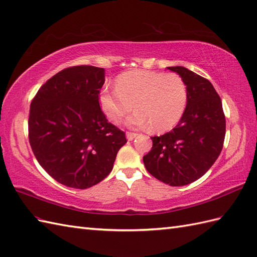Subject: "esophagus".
Masks as SVG:
<instances>
[{
    "mask_svg": "<svg viewBox=\"0 0 257 257\" xmlns=\"http://www.w3.org/2000/svg\"><path fill=\"white\" fill-rule=\"evenodd\" d=\"M137 135H139V134L133 133V132H127V133H126V139H127L128 141H133L134 139H136Z\"/></svg>",
    "mask_w": 257,
    "mask_h": 257,
    "instance_id": "esophagus-1",
    "label": "esophagus"
}]
</instances>
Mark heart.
<instances>
[{"label": "heart", "instance_id": "heart-1", "mask_svg": "<svg viewBox=\"0 0 257 257\" xmlns=\"http://www.w3.org/2000/svg\"><path fill=\"white\" fill-rule=\"evenodd\" d=\"M100 107L108 120L118 123L134 108L126 124L131 127H150L157 132L176 126L183 116L187 89L176 73L134 70L118 75L115 89L104 88L99 96Z\"/></svg>", "mask_w": 257, "mask_h": 257}]
</instances>
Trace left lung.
I'll return each instance as SVG.
<instances>
[{
  "instance_id": "left-lung-1",
  "label": "left lung",
  "mask_w": 257,
  "mask_h": 257,
  "mask_svg": "<svg viewBox=\"0 0 257 257\" xmlns=\"http://www.w3.org/2000/svg\"><path fill=\"white\" fill-rule=\"evenodd\" d=\"M186 85L183 116L171 132L152 137L153 147L143 157L153 177L171 186L196 181L219 157L226 135L221 99L208 79L183 66L168 67Z\"/></svg>"
}]
</instances>
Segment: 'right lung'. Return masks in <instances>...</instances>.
<instances>
[{"instance_id":"right-lung-1","label":"right lung","mask_w":257,"mask_h":257,"mask_svg":"<svg viewBox=\"0 0 257 257\" xmlns=\"http://www.w3.org/2000/svg\"><path fill=\"white\" fill-rule=\"evenodd\" d=\"M104 70L67 67L43 84L30 104L28 137L39 165L59 183L88 189L113 168L125 133L99 104Z\"/></svg>"}]
</instances>
